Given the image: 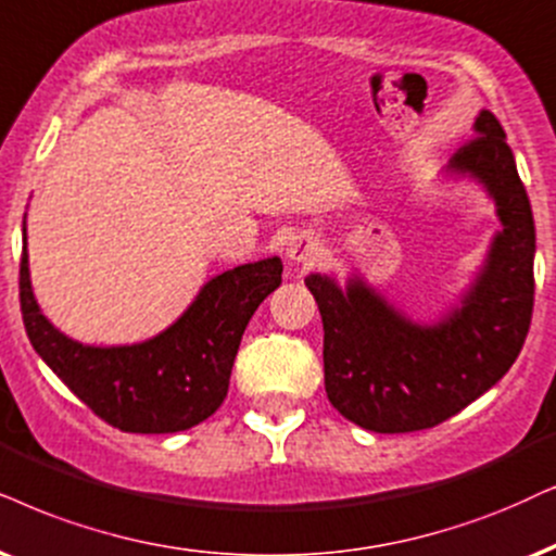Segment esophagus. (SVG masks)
<instances>
[{
	"label": "esophagus",
	"mask_w": 556,
	"mask_h": 556,
	"mask_svg": "<svg viewBox=\"0 0 556 556\" xmlns=\"http://www.w3.org/2000/svg\"><path fill=\"white\" fill-rule=\"evenodd\" d=\"M287 258H290L292 264H302V266L315 264L320 258L318 238H315L313 233H307V230L292 236L290 243H287Z\"/></svg>",
	"instance_id": "34e87169"
}]
</instances>
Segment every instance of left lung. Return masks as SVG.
Wrapping results in <instances>:
<instances>
[{"label": "left lung", "mask_w": 556, "mask_h": 556, "mask_svg": "<svg viewBox=\"0 0 556 556\" xmlns=\"http://www.w3.org/2000/svg\"><path fill=\"white\" fill-rule=\"evenodd\" d=\"M493 197L501 217L488 258L462 305L424 326L395 311L359 277L305 279L323 318V369L330 405L375 433L424 431L484 395L521 354L533 313L531 202L493 112L448 161Z\"/></svg>", "instance_id": "1"}]
</instances>
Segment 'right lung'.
Segmentation results:
<instances>
[{
  "label": "right lung",
  "instance_id": "add662e5",
  "mask_svg": "<svg viewBox=\"0 0 556 556\" xmlns=\"http://www.w3.org/2000/svg\"><path fill=\"white\" fill-rule=\"evenodd\" d=\"M279 282V256L241 264L210 279L164 333L132 346H84L35 302L23 223L20 307L27 339L94 416L125 433H177L213 416L228 395L243 330Z\"/></svg>",
  "mask_w": 556,
  "mask_h": 556
}]
</instances>
